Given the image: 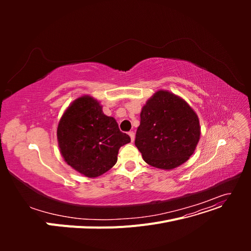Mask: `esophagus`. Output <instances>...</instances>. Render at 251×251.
Segmentation results:
<instances>
[{"label": "esophagus", "instance_id": "esophagus-1", "mask_svg": "<svg viewBox=\"0 0 251 251\" xmlns=\"http://www.w3.org/2000/svg\"><path fill=\"white\" fill-rule=\"evenodd\" d=\"M128 136H130V138H131V141L133 142V141L135 140V133H134L133 131H131V132H128Z\"/></svg>", "mask_w": 251, "mask_h": 251}]
</instances>
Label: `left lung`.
Returning a JSON list of instances; mask_svg holds the SVG:
<instances>
[{
    "mask_svg": "<svg viewBox=\"0 0 251 251\" xmlns=\"http://www.w3.org/2000/svg\"><path fill=\"white\" fill-rule=\"evenodd\" d=\"M201 135L199 118L183 98L159 90L143 105L135 146L143 160L173 170L188 160Z\"/></svg>",
    "mask_w": 251,
    "mask_h": 251,
    "instance_id": "obj_1",
    "label": "left lung"
}]
</instances>
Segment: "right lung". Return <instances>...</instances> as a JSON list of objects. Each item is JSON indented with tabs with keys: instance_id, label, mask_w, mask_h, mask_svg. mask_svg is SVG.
I'll return each mask as SVG.
<instances>
[{
	"instance_id": "right-lung-1",
	"label": "right lung",
	"mask_w": 251,
	"mask_h": 251,
	"mask_svg": "<svg viewBox=\"0 0 251 251\" xmlns=\"http://www.w3.org/2000/svg\"><path fill=\"white\" fill-rule=\"evenodd\" d=\"M57 142L64 160L79 174L96 178L117 162L120 147L131 142L115 118L104 115L92 96L76 98L60 117Z\"/></svg>"
}]
</instances>
